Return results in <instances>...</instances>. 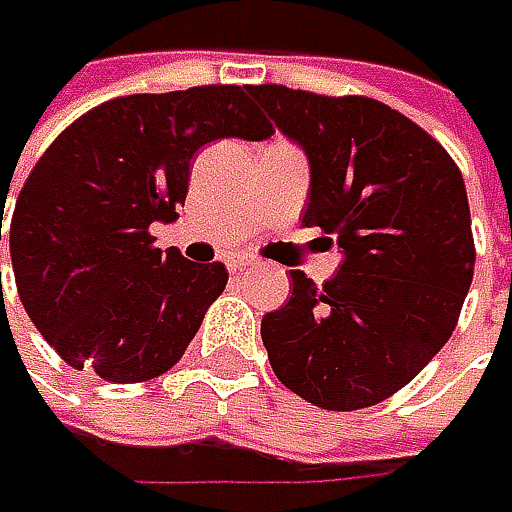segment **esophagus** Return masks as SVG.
<instances>
[{"instance_id":"esophagus-1","label":"esophagus","mask_w":512,"mask_h":512,"mask_svg":"<svg viewBox=\"0 0 512 512\" xmlns=\"http://www.w3.org/2000/svg\"><path fill=\"white\" fill-rule=\"evenodd\" d=\"M256 262L253 259H247V256H233V259H227V267L230 270H242V267H253Z\"/></svg>"}]
</instances>
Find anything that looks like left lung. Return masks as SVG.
<instances>
[{
	"label": "left lung",
	"instance_id": "obj_1",
	"mask_svg": "<svg viewBox=\"0 0 512 512\" xmlns=\"http://www.w3.org/2000/svg\"><path fill=\"white\" fill-rule=\"evenodd\" d=\"M247 93L305 150L302 222L342 253L322 287L290 270V302L262 319L270 367L325 410L384 402L442 350L473 282L462 173L433 136L376 99L282 85Z\"/></svg>",
	"mask_w": 512,
	"mask_h": 512
}]
</instances>
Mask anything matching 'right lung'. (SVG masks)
Instances as JSON below:
<instances>
[{"mask_svg":"<svg viewBox=\"0 0 512 512\" xmlns=\"http://www.w3.org/2000/svg\"><path fill=\"white\" fill-rule=\"evenodd\" d=\"M270 133L247 88L207 85L105 102L42 153L13 207L10 262L30 322L70 367L130 384L182 359L227 270L153 247L148 227L176 219L196 150Z\"/></svg>","mask_w":512,"mask_h":512,"instance_id":"right-lung-1","label":"right lung"}]
</instances>
